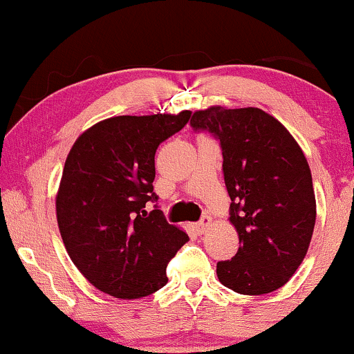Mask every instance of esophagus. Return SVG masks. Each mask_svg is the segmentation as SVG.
<instances>
[{"instance_id": "esophagus-1", "label": "esophagus", "mask_w": 354, "mask_h": 354, "mask_svg": "<svg viewBox=\"0 0 354 354\" xmlns=\"http://www.w3.org/2000/svg\"><path fill=\"white\" fill-rule=\"evenodd\" d=\"M211 225H213V219H211L209 216H203L198 223H193V225H191V228H193V231L196 234H203V233H206V230H208Z\"/></svg>"}]
</instances>
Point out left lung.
Returning <instances> with one entry per match:
<instances>
[{"mask_svg": "<svg viewBox=\"0 0 354 354\" xmlns=\"http://www.w3.org/2000/svg\"><path fill=\"white\" fill-rule=\"evenodd\" d=\"M191 126L221 145L230 221L239 236L238 253L216 265L218 279L239 295L276 291L301 265L315 230L316 200L303 149L259 108L200 109Z\"/></svg>", "mask_w": 354, "mask_h": 354, "instance_id": "left-lung-1", "label": "left lung"}]
</instances>
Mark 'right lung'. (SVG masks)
I'll list each match as a JSON object with an SVG mask.
<instances>
[{"mask_svg":"<svg viewBox=\"0 0 354 354\" xmlns=\"http://www.w3.org/2000/svg\"><path fill=\"white\" fill-rule=\"evenodd\" d=\"M178 115L115 116L75 141L56 194V218L71 261L95 288L143 298L168 283L166 266L188 241L169 225L153 191L158 146L185 128Z\"/></svg>","mask_w":354,"mask_h":354,"instance_id":"right-lung-1","label":"right lung"}]
</instances>
